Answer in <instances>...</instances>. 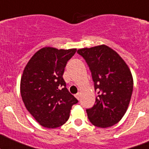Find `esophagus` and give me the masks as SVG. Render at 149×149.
Returning a JSON list of instances; mask_svg holds the SVG:
<instances>
[{
    "label": "esophagus",
    "mask_w": 149,
    "mask_h": 149,
    "mask_svg": "<svg viewBox=\"0 0 149 149\" xmlns=\"http://www.w3.org/2000/svg\"><path fill=\"white\" fill-rule=\"evenodd\" d=\"M75 97H76L78 100H80V93L76 94V95H75Z\"/></svg>",
    "instance_id": "esophagus-1"
}]
</instances>
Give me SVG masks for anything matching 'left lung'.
Returning a JSON list of instances; mask_svg holds the SVG:
<instances>
[{
	"instance_id": "1",
	"label": "left lung",
	"mask_w": 149,
	"mask_h": 149,
	"mask_svg": "<svg viewBox=\"0 0 149 149\" xmlns=\"http://www.w3.org/2000/svg\"><path fill=\"white\" fill-rule=\"evenodd\" d=\"M92 73L95 91L93 107L86 109L95 126L106 128L118 123L126 113L133 89V79L127 65L117 52L105 45L80 49Z\"/></svg>"
}]
</instances>
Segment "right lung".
Instances as JSON below:
<instances>
[{"instance_id": "add662e5", "label": "right lung", "mask_w": 149, "mask_h": 149, "mask_svg": "<svg viewBox=\"0 0 149 149\" xmlns=\"http://www.w3.org/2000/svg\"><path fill=\"white\" fill-rule=\"evenodd\" d=\"M76 49L44 47L35 53L23 71L20 93L27 111L41 126L57 128L64 125L78 100L69 92L63 79L68 61Z\"/></svg>"}]
</instances>
